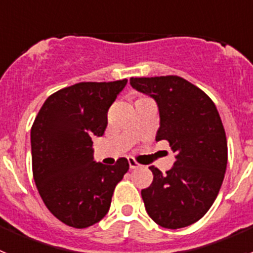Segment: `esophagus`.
Returning <instances> with one entry per match:
<instances>
[{"instance_id": "1", "label": "esophagus", "mask_w": 253, "mask_h": 253, "mask_svg": "<svg viewBox=\"0 0 253 253\" xmlns=\"http://www.w3.org/2000/svg\"><path fill=\"white\" fill-rule=\"evenodd\" d=\"M128 163H129V167H130L131 169H138V167H140L139 163H138L137 161H134L133 158H129Z\"/></svg>"}]
</instances>
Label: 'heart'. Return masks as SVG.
<instances>
[{"label": "heart", "instance_id": "heart-1", "mask_svg": "<svg viewBox=\"0 0 253 253\" xmlns=\"http://www.w3.org/2000/svg\"><path fill=\"white\" fill-rule=\"evenodd\" d=\"M144 100H148V99H139V100H138L137 102H139V101H144Z\"/></svg>", "mask_w": 253, "mask_h": 253}]
</instances>
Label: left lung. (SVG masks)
<instances>
[{
	"label": "left lung",
	"instance_id": "obj_1",
	"mask_svg": "<svg viewBox=\"0 0 253 253\" xmlns=\"http://www.w3.org/2000/svg\"><path fill=\"white\" fill-rule=\"evenodd\" d=\"M130 86L156 101V142L167 140L176 153L166 173L149 167L153 181L142 190L147 213L163 228L187 227L210 209L224 178L228 148L220 116L207 93L177 76L131 77Z\"/></svg>",
	"mask_w": 253,
	"mask_h": 253
}]
</instances>
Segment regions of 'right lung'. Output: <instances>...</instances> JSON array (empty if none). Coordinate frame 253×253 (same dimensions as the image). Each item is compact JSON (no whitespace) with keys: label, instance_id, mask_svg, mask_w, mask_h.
Masks as SVG:
<instances>
[{"label":"right lung","instance_id":"right-lung-1","mask_svg":"<svg viewBox=\"0 0 253 253\" xmlns=\"http://www.w3.org/2000/svg\"><path fill=\"white\" fill-rule=\"evenodd\" d=\"M128 80L81 82L50 95L31 126L33 175L44 204L73 228L100 222L110 209L116 184L129 169L93 160L92 138L102 137L107 111Z\"/></svg>","mask_w":253,"mask_h":253}]
</instances>
